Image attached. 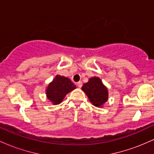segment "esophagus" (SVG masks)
Returning <instances> with one entry per match:
<instances>
[{"label":"esophagus","mask_w":154,"mask_h":154,"mask_svg":"<svg viewBox=\"0 0 154 154\" xmlns=\"http://www.w3.org/2000/svg\"><path fill=\"white\" fill-rule=\"evenodd\" d=\"M77 87H78V88H80L82 86V82H78L77 83Z\"/></svg>","instance_id":"34e87169"}]
</instances>
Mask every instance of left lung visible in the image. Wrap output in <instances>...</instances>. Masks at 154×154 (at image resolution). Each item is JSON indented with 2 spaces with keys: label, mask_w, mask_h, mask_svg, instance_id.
I'll list each match as a JSON object with an SVG mask.
<instances>
[{
  "label": "left lung",
  "mask_w": 154,
  "mask_h": 154,
  "mask_svg": "<svg viewBox=\"0 0 154 154\" xmlns=\"http://www.w3.org/2000/svg\"><path fill=\"white\" fill-rule=\"evenodd\" d=\"M82 90L95 106L101 107L107 101L109 92L99 77L90 78L87 83L83 85Z\"/></svg>",
  "instance_id": "8db88e82"
}]
</instances>
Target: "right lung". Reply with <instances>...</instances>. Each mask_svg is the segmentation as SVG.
<instances>
[{"mask_svg":"<svg viewBox=\"0 0 154 154\" xmlns=\"http://www.w3.org/2000/svg\"><path fill=\"white\" fill-rule=\"evenodd\" d=\"M76 88L73 82L67 77L63 76L56 75L48 86L46 95L48 99L50 100L54 105L61 103L67 93Z\"/></svg>","mask_w":154,"mask_h":154,"instance_id":"1","label":"right lung"}]
</instances>
